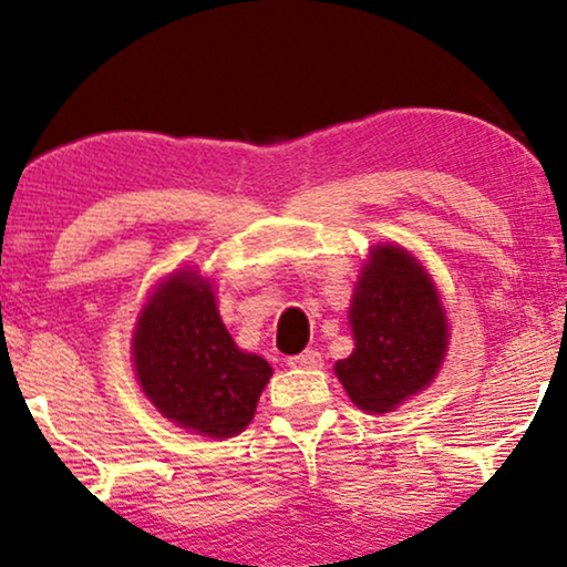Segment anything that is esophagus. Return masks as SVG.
<instances>
[{"mask_svg":"<svg viewBox=\"0 0 567 567\" xmlns=\"http://www.w3.org/2000/svg\"><path fill=\"white\" fill-rule=\"evenodd\" d=\"M289 367H293V369H317V367H322V353L315 351V348H307V351L291 355Z\"/></svg>","mask_w":567,"mask_h":567,"instance_id":"obj_1","label":"esophagus"}]
</instances>
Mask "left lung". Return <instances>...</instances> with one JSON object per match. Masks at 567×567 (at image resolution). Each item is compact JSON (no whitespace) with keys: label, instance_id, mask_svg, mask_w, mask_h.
I'll use <instances>...</instances> for the list:
<instances>
[{"label":"left lung","instance_id":"obj_1","mask_svg":"<svg viewBox=\"0 0 567 567\" xmlns=\"http://www.w3.org/2000/svg\"><path fill=\"white\" fill-rule=\"evenodd\" d=\"M351 328L355 348L336 374L367 413H386L421 392L444 361L449 330L439 293L402 247L374 250L353 297Z\"/></svg>","mask_w":567,"mask_h":567}]
</instances>
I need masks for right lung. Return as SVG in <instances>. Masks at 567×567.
Returning a JSON list of instances; mask_svg holds the SVG:
<instances>
[{
	"mask_svg": "<svg viewBox=\"0 0 567 567\" xmlns=\"http://www.w3.org/2000/svg\"><path fill=\"white\" fill-rule=\"evenodd\" d=\"M136 377L169 421L214 439L252 421L274 369L224 328L212 286L183 270L154 291L134 338Z\"/></svg>",
	"mask_w": 567,
	"mask_h": 567,
	"instance_id": "obj_1",
	"label": "right lung"
}]
</instances>
